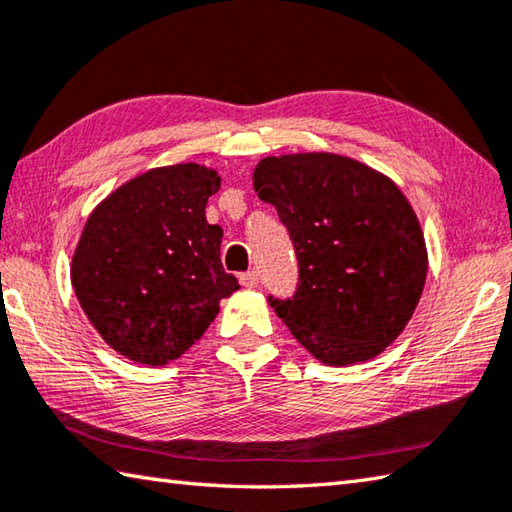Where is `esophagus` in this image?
<instances>
[{
	"instance_id": "34e87169",
	"label": "esophagus",
	"mask_w": 512,
	"mask_h": 512,
	"mask_svg": "<svg viewBox=\"0 0 512 512\" xmlns=\"http://www.w3.org/2000/svg\"><path fill=\"white\" fill-rule=\"evenodd\" d=\"M239 282L246 288H257L259 286V273L257 270H246V273L239 275Z\"/></svg>"
}]
</instances>
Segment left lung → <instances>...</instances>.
<instances>
[{
  "instance_id": "left-lung-1",
  "label": "left lung",
  "mask_w": 512,
  "mask_h": 512,
  "mask_svg": "<svg viewBox=\"0 0 512 512\" xmlns=\"http://www.w3.org/2000/svg\"><path fill=\"white\" fill-rule=\"evenodd\" d=\"M253 186L293 239L299 284L268 297L310 355L328 366L368 362L406 328L422 297V226L395 182L333 153L264 157Z\"/></svg>"
}]
</instances>
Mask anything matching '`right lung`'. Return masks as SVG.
Segmentation results:
<instances>
[{
	"instance_id": "obj_1",
	"label": "right lung",
	"mask_w": 512,
	"mask_h": 512,
	"mask_svg": "<svg viewBox=\"0 0 512 512\" xmlns=\"http://www.w3.org/2000/svg\"><path fill=\"white\" fill-rule=\"evenodd\" d=\"M219 184L217 170L193 162L153 168L90 213L70 282L119 355L146 366L182 357L239 288L219 257L224 230L206 222Z\"/></svg>"
}]
</instances>
